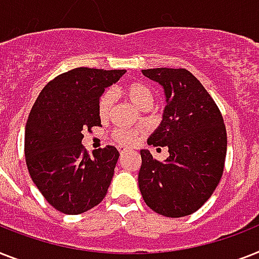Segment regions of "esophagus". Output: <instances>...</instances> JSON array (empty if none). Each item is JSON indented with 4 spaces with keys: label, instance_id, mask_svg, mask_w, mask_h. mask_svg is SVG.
Listing matches in <instances>:
<instances>
[{
    "label": "esophagus",
    "instance_id": "34e87169",
    "mask_svg": "<svg viewBox=\"0 0 259 259\" xmlns=\"http://www.w3.org/2000/svg\"><path fill=\"white\" fill-rule=\"evenodd\" d=\"M118 151H119V154H125V153H127V151H129V149L125 148V146H119Z\"/></svg>",
    "mask_w": 259,
    "mask_h": 259
}]
</instances>
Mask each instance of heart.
<instances>
[{
	"label": "heart",
	"instance_id": "obj_1",
	"mask_svg": "<svg viewBox=\"0 0 259 259\" xmlns=\"http://www.w3.org/2000/svg\"><path fill=\"white\" fill-rule=\"evenodd\" d=\"M123 94L126 98L133 102L138 109L150 108L153 104V92L149 86H146L142 82H132L123 88ZM111 105H113V93L110 90H106L101 94L97 104V113L101 119H106L110 114ZM113 138L121 145H132L136 141L137 133L130 129L125 127H118L113 132Z\"/></svg>",
	"mask_w": 259,
	"mask_h": 259
}]
</instances>
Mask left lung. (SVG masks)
Wrapping results in <instances>:
<instances>
[{"mask_svg": "<svg viewBox=\"0 0 259 259\" xmlns=\"http://www.w3.org/2000/svg\"><path fill=\"white\" fill-rule=\"evenodd\" d=\"M142 74L163 88L162 121L148 144L166 146L159 162L141 150L138 185L145 203L170 218L193 214L211 197L224 173L228 136L220 109L186 69L157 68Z\"/></svg>", "mask_w": 259, "mask_h": 259, "instance_id": "1", "label": "left lung"}]
</instances>
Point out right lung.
Here are the masks:
<instances>
[{"label": "right lung", "mask_w": 259, "mask_h": 259, "mask_svg": "<svg viewBox=\"0 0 259 259\" xmlns=\"http://www.w3.org/2000/svg\"><path fill=\"white\" fill-rule=\"evenodd\" d=\"M125 70L75 68L57 75L37 97L25 127V158L34 185L54 209L81 214L105 198L119 153H88L83 130L101 125L98 98Z\"/></svg>", "instance_id": "1"}]
</instances>
